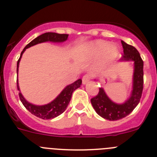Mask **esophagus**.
I'll return each mask as SVG.
<instances>
[{"instance_id": "1", "label": "esophagus", "mask_w": 157, "mask_h": 157, "mask_svg": "<svg viewBox=\"0 0 157 157\" xmlns=\"http://www.w3.org/2000/svg\"><path fill=\"white\" fill-rule=\"evenodd\" d=\"M90 76H88V75L83 76V78H82V83H83V84H84V85L86 84V83L89 82V80H90Z\"/></svg>"}]
</instances>
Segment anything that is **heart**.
<instances>
[{
  "mask_svg": "<svg viewBox=\"0 0 157 157\" xmlns=\"http://www.w3.org/2000/svg\"><path fill=\"white\" fill-rule=\"evenodd\" d=\"M87 51L91 56L102 53V57L96 65V70L105 67L107 64L113 61L119 55L120 49L115 44H109L103 40H97L90 42L86 45Z\"/></svg>",
  "mask_w": 157,
  "mask_h": 157,
  "instance_id": "obj_1",
  "label": "heart"
}]
</instances>
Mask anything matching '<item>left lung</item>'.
I'll return each mask as SVG.
<instances>
[{"label":"left lung","instance_id":"8db88e82","mask_svg":"<svg viewBox=\"0 0 157 157\" xmlns=\"http://www.w3.org/2000/svg\"><path fill=\"white\" fill-rule=\"evenodd\" d=\"M124 55L120 61H133L132 90L127 100L123 103H116L107 96L103 88H99V93L92 98L91 104L96 113L105 119L116 121L129 115L138 105L143 91L144 85V61H142L138 51L121 40Z\"/></svg>","mask_w":157,"mask_h":157}]
</instances>
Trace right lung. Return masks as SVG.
Returning <instances> with one entry per match:
<instances>
[{
	"label": "right lung",
	"mask_w": 157,
	"mask_h": 157,
	"mask_svg": "<svg viewBox=\"0 0 157 157\" xmlns=\"http://www.w3.org/2000/svg\"><path fill=\"white\" fill-rule=\"evenodd\" d=\"M68 38V35L67 34H58V33H45L44 34L41 35V36H38L35 39H33L32 42H30L24 48H23V52L20 54V57L19 58L18 61H17V73L18 74L19 71V64H20V61L21 60L22 55L24 53L26 49L30 47L36 45L37 44L42 43V42H55V43H61V42H65L67 40ZM17 90L20 91L19 93V96L21 100L22 103L24 105L25 108L27 109L29 112H31L33 115H36V117L42 118V119H52V118H55V117L58 116L61 114H62L64 111L67 109V105H68L70 101H71V96H72L73 92L77 88L80 87V85L82 84V80L79 79V80H76L71 84L67 85L64 90L60 93V94L55 98L54 100L49 102L48 104L42 105H34L33 103H30L28 102L23 96L22 95L21 92H20V86H19L18 79H17Z\"/></svg>",
	"instance_id": "obj_1"
}]
</instances>
